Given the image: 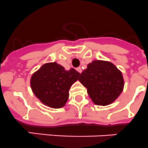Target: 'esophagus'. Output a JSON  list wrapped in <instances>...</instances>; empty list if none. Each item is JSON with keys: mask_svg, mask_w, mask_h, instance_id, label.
Listing matches in <instances>:
<instances>
[{"mask_svg": "<svg viewBox=\"0 0 148 148\" xmlns=\"http://www.w3.org/2000/svg\"><path fill=\"white\" fill-rule=\"evenodd\" d=\"M77 71L79 72V73H80V74H81V73H82V68H80V67H79V68H77Z\"/></svg>", "mask_w": 148, "mask_h": 148, "instance_id": "34e87169", "label": "esophagus"}]
</instances>
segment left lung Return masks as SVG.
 I'll list each match as a JSON object with an SVG mask.
<instances>
[{"label":"left lung","instance_id":"1","mask_svg":"<svg viewBox=\"0 0 148 148\" xmlns=\"http://www.w3.org/2000/svg\"><path fill=\"white\" fill-rule=\"evenodd\" d=\"M79 81L87 89L92 102L102 106L116 101L124 87L122 72L112 62L105 60L89 63L80 74Z\"/></svg>","mask_w":148,"mask_h":148}]
</instances>
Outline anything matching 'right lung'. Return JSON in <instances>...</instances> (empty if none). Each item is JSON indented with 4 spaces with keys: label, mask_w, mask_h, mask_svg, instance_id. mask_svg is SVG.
<instances>
[{
    "label": "right lung",
    "mask_w": 148,
    "mask_h": 148,
    "mask_svg": "<svg viewBox=\"0 0 148 148\" xmlns=\"http://www.w3.org/2000/svg\"><path fill=\"white\" fill-rule=\"evenodd\" d=\"M80 75L74 68L67 71L56 62H47L33 73L30 85L43 105L51 108H61L66 105L71 86Z\"/></svg>",
    "instance_id": "1"
}]
</instances>
